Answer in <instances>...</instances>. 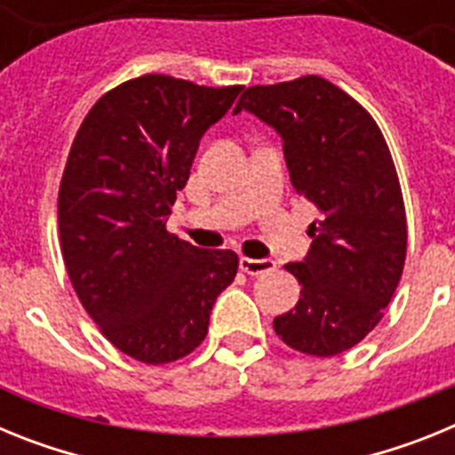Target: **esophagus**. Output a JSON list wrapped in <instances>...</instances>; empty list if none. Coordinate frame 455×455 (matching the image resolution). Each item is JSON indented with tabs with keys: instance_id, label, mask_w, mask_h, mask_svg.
<instances>
[{
	"instance_id": "1",
	"label": "esophagus",
	"mask_w": 455,
	"mask_h": 455,
	"mask_svg": "<svg viewBox=\"0 0 455 455\" xmlns=\"http://www.w3.org/2000/svg\"><path fill=\"white\" fill-rule=\"evenodd\" d=\"M239 268L248 275H262V273H268L275 268V262L273 259H252V257H241Z\"/></svg>"
}]
</instances>
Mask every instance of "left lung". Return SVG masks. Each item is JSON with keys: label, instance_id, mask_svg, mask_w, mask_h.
Listing matches in <instances>:
<instances>
[{"label": "left lung", "instance_id": "1", "mask_svg": "<svg viewBox=\"0 0 455 455\" xmlns=\"http://www.w3.org/2000/svg\"><path fill=\"white\" fill-rule=\"evenodd\" d=\"M241 108L280 134L293 188L321 212L307 257L284 264L300 299L273 331L293 351L339 355L383 319L403 273L405 207L385 136L363 104L316 75L246 88Z\"/></svg>", "mask_w": 455, "mask_h": 455}]
</instances>
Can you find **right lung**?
Returning <instances> with one entry per match:
<instances>
[{
	"instance_id": "obj_1",
	"label": "right lung",
	"mask_w": 455,
	"mask_h": 455,
	"mask_svg": "<svg viewBox=\"0 0 455 455\" xmlns=\"http://www.w3.org/2000/svg\"><path fill=\"white\" fill-rule=\"evenodd\" d=\"M241 86L143 75L104 92L72 140L59 187V239L70 283L102 335L146 364L203 344L239 257L171 235L204 132Z\"/></svg>"
}]
</instances>
